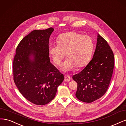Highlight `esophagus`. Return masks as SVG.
<instances>
[{
    "mask_svg": "<svg viewBox=\"0 0 126 126\" xmlns=\"http://www.w3.org/2000/svg\"><path fill=\"white\" fill-rule=\"evenodd\" d=\"M70 80H71V78L69 76H64V81H65L66 82L69 81H70Z\"/></svg>",
    "mask_w": 126,
    "mask_h": 126,
    "instance_id": "obj_1",
    "label": "esophagus"
}]
</instances>
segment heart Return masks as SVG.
<instances>
[{
  "label": "heart",
  "mask_w": 126,
  "mask_h": 126,
  "mask_svg": "<svg viewBox=\"0 0 126 126\" xmlns=\"http://www.w3.org/2000/svg\"><path fill=\"white\" fill-rule=\"evenodd\" d=\"M57 44L50 45L49 54L57 66L60 65L66 54L67 58L62 68L66 72L75 69L76 66H85L91 59L94 48L92 38L77 32L62 34L58 38Z\"/></svg>",
  "instance_id": "obj_1"
}]
</instances>
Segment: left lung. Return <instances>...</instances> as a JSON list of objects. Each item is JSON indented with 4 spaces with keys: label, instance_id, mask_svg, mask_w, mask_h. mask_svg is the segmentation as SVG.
I'll return each mask as SVG.
<instances>
[{
    "label": "left lung",
    "instance_id": "1",
    "mask_svg": "<svg viewBox=\"0 0 126 126\" xmlns=\"http://www.w3.org/2000/svg\"><path fill=\"white\" fill-rule=\"evenodd\" d=\"M114 67V56L108 44L98 33L92 59L79 74L72 76L78 83L76 96L85 102L101 98L108 89Z\"/></svg>",
    "mask_w": 126,
    "mask_h": 126
}]
</instances>
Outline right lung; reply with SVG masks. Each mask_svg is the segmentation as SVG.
Here are the masks:
<instances>
[{
    "label": "right lung",
    "instance_id": "1",
    "mask_svg": "<svg viewBox=\"0 0 126 126\" xmlns=\"http://www.w3.org/2000/svg\"><path fill=\"white\" fill-rule=\"evenodd\" d=\"M54 30L32 32L18 45L14 59L15 85L26 99L37 105L50 102L64 80L49 57V38Z\"/></svg>",
    "mask_w": 126,
    "mask_h": 126
}]
</instances>
